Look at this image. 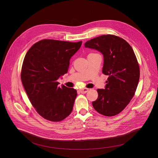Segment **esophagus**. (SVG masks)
I'll use <instances>...</instances> for the list:
<instances>
[{
	"instance_id": "34e87169",
	"label": "esophagus",
	"mask_w": 158,
	"mask_h": 158,
	"mask_svg": "<svg viewBox=\"0 0 158 158\" xmlns=\"http://www.w3.org/2000/svg\"><path fill=\"white\" fill-rule=\"evenodd\" d=\"M88 91H89V89H87V88H84V89H79L80 93H81L82 94H85V93H87Z\"/></svg>"
}]
</instances>
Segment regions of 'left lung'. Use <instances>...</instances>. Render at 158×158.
I'll return each instance as SVG.
<instances>
[{
    "mask_svg": "<svg viewBox=\"0 0 158 158\" xmlns=\"http://www.w3.org/2000/svg\"><path fill=\"white\" fill-rule=\"evenodd\" d=\"M85 48L97 50L104 57L102 73L109 76L105 89H98L94 109L106 116L121 112L133 98L139 82V67L130 45L113 35H103L87 41Z\"/></svg>",
    "mask_w": 158,
    "mask_h": 158,
    "instance_id": "obj_1",
    "label": "left lung"
}]
</instances>
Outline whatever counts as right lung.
Returning <instances> with one entry per match:
<instances>
[{
	"label": "right lung",
	"mask_w": 158,
	"mask_h": 158,
	"mask_svg": "<svg viewBox=\"0 0 158 158\" xmlns=\"http://www.w3.org/2000/svg\"><path fill=\"white\" fill-rule=\"evenodd\" d=\"M81 44L82 41L44 39L26 54L21 81L31 104L44 119L58 122L71 113L77 91L64 85L59 87L57 80L68 71L70 59Z\"/></svg>",
	"instance_id": "1"
}]
</instances>
